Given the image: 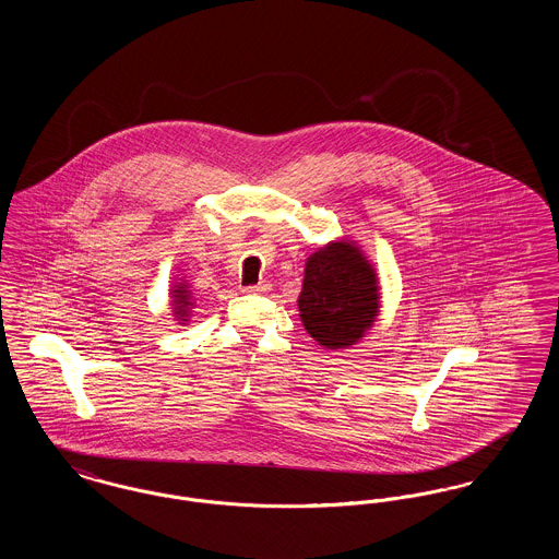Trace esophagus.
Returning a JSON list of instances; mask_svg holds the SVG:
<instances>
[{
    "label": "esophagus",
    "mask_w": 559,
    "mask_h": 559,
    "mask_svg": "<svg viewBox=\"0 0 559 559\" xmlns=\"http://www.w3.org/2000/svg\"><path fill=\"white\" fill-rule=\"evenodd\" d=\"M242 292L247 295H264L270 292V283H258V285H251V287H245Z\"/></svg>",
    "instance_id": "1"
}]
</instances>
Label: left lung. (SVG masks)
<instances>
[{
  "instance_id": "1",
  "label": "left lung",
  "mask_w": 559,
  "mask_h": 559,
  "mask_svg": "<svg viewBox=\"0 0 559 559\" xmlns=\"http://www.w3.org/2000/svg\"><path fill=\"white\" fill-rule=\"evenodd\" d=\"M379 289L377 270L356 240H329L306 260L299 319L319 346H354L379 317Z\"/></svg>"
}]
</instances>
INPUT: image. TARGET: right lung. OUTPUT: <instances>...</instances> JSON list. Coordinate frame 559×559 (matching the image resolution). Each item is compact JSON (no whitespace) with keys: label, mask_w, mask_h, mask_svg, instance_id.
<instances>
[{"label":"right lung","mask_w":559,"mask_h":559,"mask_svg":"<svg viewBox=\"0 0 559 559\" xmlns=\"http://www.w3.org/2000/svg\"><path fill=\"white\" fill-rule=\"evenodd\" d=\"M169 306H171V314H174V319L178 320V324L185 326L190 322L192 310L197 308V297L185 278H180L178 283H174L169 287Z\"/></svg>","instance_id":"right-lung-1"}]
</instances>
